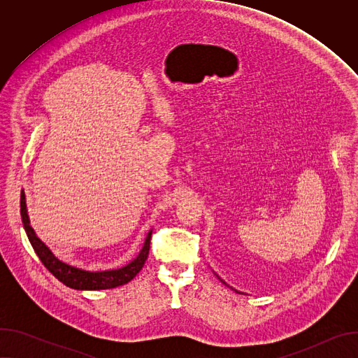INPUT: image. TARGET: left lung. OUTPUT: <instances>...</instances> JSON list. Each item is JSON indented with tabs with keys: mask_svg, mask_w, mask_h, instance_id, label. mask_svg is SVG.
<instances>
[{
	"mask_svg": "<svg viewBox=\"0 0 358 358\" xmlns=\"http://www.w3.org/2000/svg\"><path fill=\"white\" fill-rule=\"evenodd\" d=\"M224 283H225V282H224Z\"/></svg>",
	"mask_w": 358,
	"mask_h": 358,
	"instance_id": "obj_1",
	"label": "left lung"
}]
</instances>
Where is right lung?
Segmentation results:
<instances>
[{"instance_id":"obj_1","label":"right lung","mask_w":358,"mask_h":358,"mask_svg":"<svg viewBox=\"0 0 358 358\" xmlns=\"http://www.w3.org/2000/svg\"><path fill=\"white\" fill-rule=\"evenodd\" d=\"M21 218L28 235V239L38 255V258L43 264V266L52 273L58 280H61L68 287L76 290H101V289H113L122 285L129 283L144 266V262L148 257L150 250V239L151 231L147 234L144 241V246L137 255V258L131 261L129 265L113 269V271H103V272H89L75 266H71L62 261H59L55 255L49 250V248L36 236L32 227L29 225V218L27 213V203H25V194L21 192Z\"/></svg>"}]
</instances>
